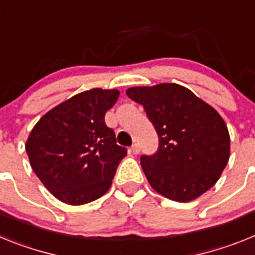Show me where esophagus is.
<instances>
[{"instance_id": "esophagus-1", "label": "esophagus", "mask_w": 255, "mask_h": 255, "mask_svg": "<svg viewBox=\"0 0 255 255\" xmlns=\"http://www.w3.org/2000/svg\"><path fill=\"white\" fill-rule=\"evenodd\" d=\"M139 150H140V149H139L138 144H134V145H132V147L130 148V152H131L132 154H138Z\"/></svg>"}]
</instances>
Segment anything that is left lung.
<instances>
[{"mask_svg":"<svg viewBox=\"0 0 255 255\" xmlns=\"http://www.w3.org/2000/svg\"><path fill=\"white\" fill-rule=\"evenodd\" d=\"M129 98L140 103L158 134L153 155H141L149 185L175 202H191L215 185L230 158V134L215 108L175 83L132 87Z\"/></svg>","mask_w":255,"mask_h":255,"instance_id":"8db88e82","label":"left lung"}]
</instances>
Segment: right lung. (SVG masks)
Instances as JSON below:
<instances>
[{"label": "right lung", "instance_id": "obj_1", "mask_svg": "<svg viewBox=\"0 0 255 255\" xmlns=\"http://www.w3.org/2000/svg\"><path fill=\"white\" fill-rule=\"evenodd\" d=\"M117 89L94 88L60 103L31 129L29 162L47 190L70 206L91 203L111 188L126 149L105 124Z\"/></svg>", "mask_w": 255, "mask_h": 255}]
</instances>
